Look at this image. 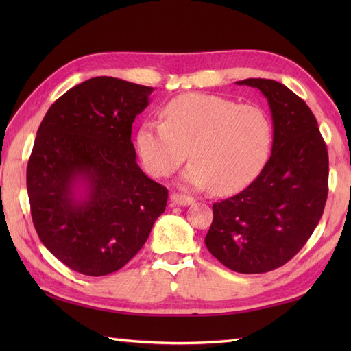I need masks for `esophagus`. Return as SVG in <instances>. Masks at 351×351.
Listing matches in <instances>:
<instances>
[{
  "label": "esophagus",
  "mask_w": 351,
  "mask_h": 351,
  "mask_svg": "<svg viewBox=\"0 0 351 351\" xmlns=\"http://www.w3.org/2000/svg\"><path fill=\"white\" fill-rule=\"evenodd\" d=\"M170 200H171V204L178 205V206H189L191 204H195V199L185 196V195H180V193H171Z\"/></svg>",
  "instance_id": "1"
}]
</instances>
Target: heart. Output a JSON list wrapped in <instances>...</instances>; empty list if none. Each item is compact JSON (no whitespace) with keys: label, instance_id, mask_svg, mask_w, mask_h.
Masks as SVG:
<instances>
[{"label":"heart","instance_id":"1","mask_svg":"<svg viewBox=\"0 0 351 351\" xmlns=\"http://www.w3.org/2000/svg\"><path fill=\"white\" fill-rule=\"evenodd\" d=\"M162 122L145 121L136 147L145 169L169 176L190 154L181 181L193 189L234 195L256 180L270 158L273 125L258 106L217 95L176 96L161 110Z\"/></svg>","mask_w":351,"mask_h":351}]
</instances>
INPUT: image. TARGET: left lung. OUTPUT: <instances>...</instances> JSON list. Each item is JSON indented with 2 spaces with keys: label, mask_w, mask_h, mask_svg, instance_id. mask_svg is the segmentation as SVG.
Listing matches in <instances>:
<instances>
[{
  "label": "left lung",
  "mask_w": 351,
  "mask_h": 351,
  "mask_svg": "<svg viewBox=\"0 0 351 351\" xmlns=\"http://www.w3.org/2000/svg\"><path fill=\"white\" fill-rule=\"evenodd\" d=\"M271 111L270 160L247 189L213 205L206 249L230 270L271 271L293 258L322 219L329 156L315 116L302 98L278 81L247 78Z\"/></svg>",
  "instance_id": "obj_1"
}]
</instances>
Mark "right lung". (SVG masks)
Masks as SVG:
<instances>
[{
	"mask_svg": "<svg viewBox=\"0 0 351 351\" xmlns=\"http://www.w3.org/2000/svg\"><path fill=\"white\" fill-rule=\"evenodd\" d=\"M152 87L95 77L60 96L37 130L27 166L36 232L72 270L106 276L146 243L167 189L136 161L132 122Z\"/></svg>",
	"mask_w": 351,
	"mask_h": 351,
	"instance_id": "add662e5",
	"label": "right lung"
}]
</instances>
